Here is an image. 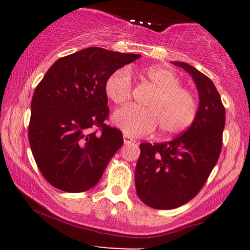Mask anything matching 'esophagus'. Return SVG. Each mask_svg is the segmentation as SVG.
I'll return each mask as SVG.
<instances>
[{
    "instance_id": "34e87169",
    "label": "esophagus",
    "mask_w": 250,
    "mask_h": 250,
    "mask_svg": "<svg viewBox=\"0 0 250 250\" xmlns=\"http://www.w3.org/2000/svg\"><path fill=\"white\" fill-rule=\"evenodd\" d=\"M123 138H124V143H125V145H129V143L135 142V140L133 139L132 136H129L127 134H124V136H123Z\"/></svg>"
}]
</instances>
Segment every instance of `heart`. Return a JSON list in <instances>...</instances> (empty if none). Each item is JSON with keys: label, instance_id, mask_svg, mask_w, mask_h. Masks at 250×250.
<instances>
[{"label": "heart", "instance_id": "obj_1", "mask_svg": "<svg viewBox=\"0 0 250 250\" xmlns=\"http://www.w3.org/2000/svg\"><path fill=\"white\" fill-rule=\"evenodd\" d=\"M155 93L146 102V108L127 105L114 114L112 121L123 132L133 136L151 134L159 127L163 138H170L186 131L197 116V100L182 87L179 76L168 68L151 66L139 73ZM104 92L115 104H126L132 95L131 74L118 69L104 83Z\"/></svg>", "mask_w": 250, "mask_h": 250}]
</instances>
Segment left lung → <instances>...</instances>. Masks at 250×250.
I'll return each mask as SVG.
<instances>
[{"label": "left lung", "mask_w": 250, "mask_h": 250, "mask_svg": "<svg viewBox=\"0 0 250 250\" xmlns=\"http://www.w3.org/2000/svg\"><path fill=\"white\" fill-rule=\"evenodd\" d=\"M173 63L192 76L199 107L190 127L176 139L140 145L136 194L156 209H173L197 196L220 157L225 126V108L213 82L189 63Z\"/></svg>", "instance_id": "obj_1"}]
</instances>
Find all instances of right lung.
I'll return each instance as SVG.
<instances>
[{"instance_id":"right-lung-1","label":"right lung","mask_w":250,"mask_h":250,"mask_svg":"<svg viewBox=\"0 0 250 250\" xmlns=\"http://www.w3.org/2000/svg\"><path fill=\"white\" fill-rule=\"evenodd\" d=\"M140 57L87 47L58 59L44 75L32 99L28 138L37 167L51 186L75 193L100 181L124 143L122 132L104 123V83ZM95 127L101 132H91Z\"/></svg>"}]
</instances>
